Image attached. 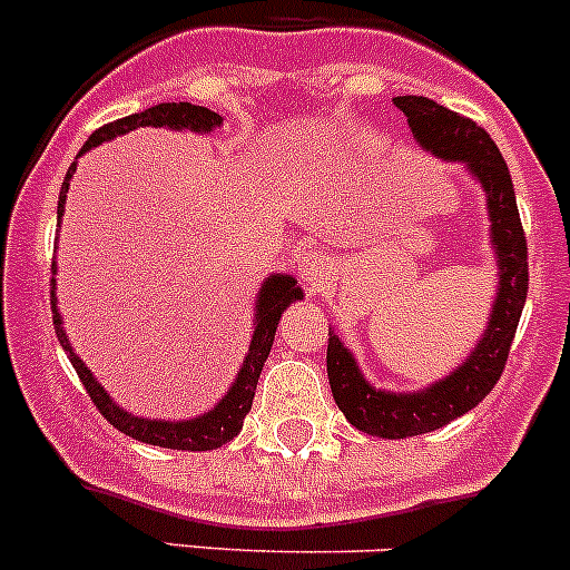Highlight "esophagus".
I'll list each match as a JSON object with an SVG mask.
<instances>
[{
    "mask_svg": "<svg viewBox=\"0 0 570 570\" xmlns=\"http://www.w3.org/2000/svg\"><path fill=\"white\" fill-rule=\"evenodd\" d=\"M332 268L334 263L326 252L309 249L298 261V277H302L304 285L313 287V291H324L328 285V277H332Z\"/></svg>",
    "mask_w": 570,
    "mask_h": 570,
    "instance_id": "obj_1",
    "label": "esophagus"
}]
</instances>
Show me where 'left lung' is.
<instances>
[{
  "label": "left lung",
  "mask_w": 570,
  "mask_h": 570,
  "mask_svg": "<svg viewBox=\"0 0 570 570\" xmlns=\"http://www.w3.org/2000/svg\"><path fill=\"white\" fill-rule=\"evenodd\" d=\"M392 101L409 117L414 139L422 148L444 161H463L480 180L491 216V244L500 266V285L483 337L459 371L420 392L375 390L365 381L343 340L328 328L326 371L340 412L351 425L371 436L406 439L459 420L494 390L524 309L530 266H527V238L519 219L513 180L494 139L478 122L461 117L459 111L439 107L431 98L397 96Z\"/></svg>",
  "instance_id": "8db88e82"
}]
</instances>
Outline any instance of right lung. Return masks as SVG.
<instances>
[{
    "instance_id": "obj_1",
    "label": "right lung",
    "mask_w": 570,
    "mask_h": 570,
    "mask_svg": "<svg viewBox=\"0 0 570 570\" xmlns=\"http://www.w3.org/2000/svg\"><path fill=\"white\" fill-rule=\"evenodd\" d=\"M142 126H154V128H189V131L205 134L214 131L216 126H222V117L216 111L205 109V107H195V104H158V107H150L145 111H137V115L120 117V120L107 122V126L98 128L90 139L85 142V148L79 150L87 154L96 145L109 142V139L120 137V134L134 131V128ZM76 173V161L68 167L66 180H62L60 189V203H57V219H62V210H66V197H68V186L70 178ZM57 272V266H51V274ZM302 298V287L296 285V279L291 274H272L266 283L261 285V293H257V313H255V332H252V343H249V354H246L242 371H238L236 381H233L230 392L216 403L210 412H205L203 416H195V420H180V422H169V420H145V416H134L128 412H122L115 401L109 397V392L104 390L101 384L96 381V375L85 367V362L73 354V345L66 337V328H62V318L57 313V287H55V277H51V313H55V332L60 345L66 348L70 365H73L76 375L85 384L87 395L90 401L96 403V409L109 420V425H115L117 431H122L126 436L139 439L145 444H156V448H167V450H216L222 444L230 442L233 436L242 433L244 416L249 414L252 409V397H255V386L257 379H261L263 362L268 360V351H272L274 334H277V324L283 318L285 307L291 302Z\"/></svg>"
}]
</instances>
